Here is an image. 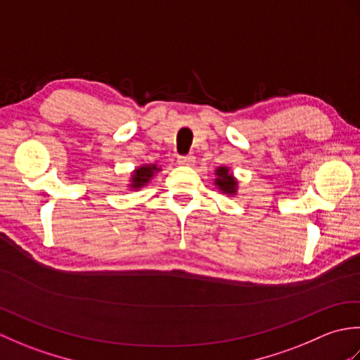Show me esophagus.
I'll return each mask as SVG.
<instances>
[{
  "label": "esophagus",
  "mask_w": 360,
  "mask_h": 360,
  "mask_svg": "<svg viewBox=\"0 0 360 360\" xmlns=\"http://www.w3.org/2000/svg\"><path fill=\"white\" fill-rule=\"evenodd\" d=\"M178 164L179 165H193L195 164V156L193 155L178 156Z\"/></svg>",
  "instance_id": "esophagus-1"
}]
</instances>
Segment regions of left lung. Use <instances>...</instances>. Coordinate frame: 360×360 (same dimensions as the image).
<instances>
[{
  "instance_id": "1",
  "label": "left lung",
  "mask_w": 360,
  "mask_h": 360,
  "mask_svg": "<svg viewBox=\"0 0 360 360\" xmlns=\"http://www.w3.org/2000/svg\"><path fill=\"white\" fill-rule=\"evenodd\" d=\"M217 174L218 178L215 179L217 186L223 190L224 193H229V195H233L235 190H236V181L232 178V174L229 173V170L226 167H219L217 170Z\"/></svg>"
}]
</instances>
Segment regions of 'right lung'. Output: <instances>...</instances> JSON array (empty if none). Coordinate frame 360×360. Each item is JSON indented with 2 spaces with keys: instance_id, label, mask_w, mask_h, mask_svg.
<instances>
[{
  "instance_id": "add662e5",
  "label": "right lung",
  "mask_w": 360,
  "mask_h": 360,
  "mask_svg": "<svg viewBox=\"0 0 360 360\" xmlns=\"http://www.w3.org/2000/svg\"><path fill=\"white\" fill-rule=\"evenodd\" d=\"M156 170H158L156 165H143V167L137 168V170L133 173L131 187L133 188H141L142 186L147 184V182L151 179V176L155 174Z\"/></svg>"
}]
</instances>
